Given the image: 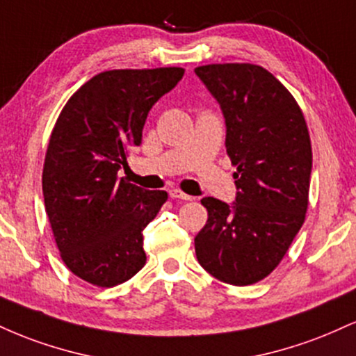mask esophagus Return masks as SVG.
I'll use <instances>...</instances> for the list:
<instances>
[{"mask_svg": "<svg viewBox=\"0 0 356 356\" xmlns=\"http://www.w3.org/2000/svg\"><path fill=\"white\" fill-rule=\"evenodd\" d=\"M169 195L172 199H182V201H192V197L189 194H186V192H182L181 189H170L169 191Z\"/></svg>", "mask_w": 356, "mask_h": 356, "instance_id": "obj_1", "label": "esophagus"}]
</instances>
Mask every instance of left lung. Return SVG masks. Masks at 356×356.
<instances>
[{"label":"left lung","mask_w":356,"mask_h":356,"mask_svg":"<svg viewBox=\"0 0 356 356\" xmlns=\"http://www.w3.org/2000/svg\"><path fill=\"white\" fill-rule=\"evenodd\" d=\"M226 118L236 167V202L204 197L207 222L195 236L199 264L219 281L254 284L271 275L303 226L312 140L295 97L266 68L211 63L195 68Z\"/></svg>","instance_id":"8db88e82"}]
</instances>
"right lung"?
Returning <instances> with one entry per match:
<instances>
[{
  "mask_svg": "<svg viewBox=\"0 0 356 356\" xmlns=\"http://www.w3.org/2000/svg\"><path fill=\"white\" fill-rule=\"evenodd\" d=\"M184 68L102 72L61 108L43 164L44 209L61 261L99 288L125 283L145 264L144 234L165 191L118 177L130 147L140 145L152 105Z\"/></svg>",
  "mask_w": 356,
  "mask_h": 356,
  "instance_id": "add662e5",
  "label": "right lung"
}]
</instances>
